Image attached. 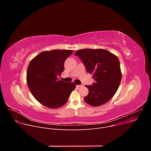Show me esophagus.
Wrapping results in <instances>:
<instances>
[{"mask_svg":"<svg viewBox=\"0 0 151 151\" xmlns=\"http://www.w3.org/2000/svg\"><path fill=\"white\" fill-rule=\"evenodd\" d=\"M82 86H83V85H77L76 87H82Z\"/></svg>","mask_w":151,"mask_h":151,"instance_id":"1","label":"esophagus"}]
</instances>
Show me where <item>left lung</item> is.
<instances>
[{"label": "left lung", "instance_id": "8db88e82", "mask_svg": "<svg viewBox=\"0 0 151 151\" xmlns=\"http://www.w3.org/2000/svg\"><path fill=\"white\" fill-rule=\"evenodd\" d=\"M88 73L93 74L95 82L85 85L89 90L85 101L99 106L109 101L117 91L121 81L120 63L118 57L103 49H83L76 52Z\"/></svg>", "mask_w": 151, "mask_h": 151}]
</instances>
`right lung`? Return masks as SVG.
Returning a JSON list of instances; mask_svg holds the SVG:
<instances>
[{"mask_svg": "<svg viewBox=\"0 0 151 151\" xmlns=\"http://www.w3.org/2000/svg\"><path fill=\"white\" fill-rule=\"evenodd\" d=\"M68 50L43 51L33 58L27 70V83L33 97L42 105L55 109L65 104L76 84L60 81L65 60L73 53Z\"/></svg>", "mask_w": 151, "mask_h": 151, "instance_id": "add662e5", "label": "right lung"}]
</instances>
